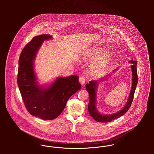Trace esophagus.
<instances>
[{"label":"esophagus","instance_id":"1","mask_svg":"<svg viewBox=\"0 0 154 154\" xmlns=\"http://www.w3.org/2000/svg\"><path fill=\"white\" fill-rule=\"evenodd\" d=\"M86 81H87V78L85 76H84V75L81 76L79 78V82H80L81 85L84 84Z\"/></svg>","mask_w":154,"mask_h":154}]
</instances>
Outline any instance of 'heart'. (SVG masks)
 <instances>
[{"instance_id":"b5f03b06","label":"heart","mask_w":154,"mask_h":154,"mask_svg":"<svg viewBox=\"0 0 154 154\" xmlns=\"http://www.w3.org/2000/svg\"><path fill=\"white\" fill-rule=\"evenodd\" d=\"M104 52L100 50H96L91 53V57L92 58H100L103 55ZM112 57L111 54H107L103 57L95 61L92 64V68L96 73L98 74L104 73L109 68Z\"/></svg>"}]
</instances>
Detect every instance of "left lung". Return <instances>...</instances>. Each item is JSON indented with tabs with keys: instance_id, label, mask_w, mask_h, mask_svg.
<instances>
[{
	"instance_id": "8db88e82",
	"label": "left lung",
	"mask_w": 154,
	"mask_h": 154,
	"mask_svg": "<svg viewBox=\"0 0 154 154\" xmlns=\"http://www.w3.org/2000/svg\"><path fill=\"white\" fill-rule=\"evenodd\" d=\"M129 62L132 63L133 65L131 66L132 70V86L130 94L129 96L128 101L126 103L124 107L118 112L109 114V115H104L102 114H100L96 107V91L97 90L98 82L96 81H89V84H87L85 85V88L87 91H88L89 95V101L88 104V110L89 113L91 116L94 118V119L99 122H109L111 121L116 119L117 118L122 116L125 114L128 111L129 108L131 106L134 92L136 90V88L138 82V76H137V61L131 60L129 61ZM117 70V69H116ZM103 81L102 79H101L99 82H101Z\"/></svg>"
}]
</instances>
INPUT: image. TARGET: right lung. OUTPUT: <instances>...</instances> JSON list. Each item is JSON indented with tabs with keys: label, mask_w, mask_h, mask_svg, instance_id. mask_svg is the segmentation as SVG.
Instances as JSON below:
<instances>
[{
	"label": "right lung",
	"mask_w": 154,
	"mask_h": 154,
	"mask_svg": "<svg viewBox=\"0 0 154 154\" xmlns=\"http://www.w3.org/2000/svg\"><path fill=\"white\" fill-rule=\"evenodd\" d=\"M51 38L49 35L34 37L22 50L18 62L17 83L25 106L32 116L43 120L58 117L70 97L81 87L75 75L58 77L47 88L37 84L33 61L43 41Z\"/></svg>",
	"instance_id": "1"
}]
</instances>
